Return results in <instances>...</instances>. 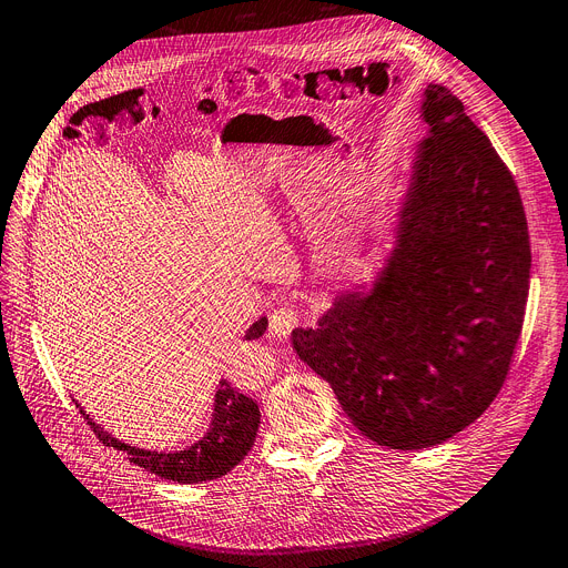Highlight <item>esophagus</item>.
<instances>
[{
    "instance_id": "esophagus-1",
    "label": "esophagus",
    "mask_w": 568,
    "mask_h": 568,
    "mask_svg": "<svg viewBox=\"0 0 568 568\" xmlns=\"http://www.w3.org/2000/svg\"><path fill=\"white\" fill-rule=\"evenodd\" d=\"M298 320H301V315H298V311L294 306H290V304L281 306L270 317V331L274 335H278V337H285V335H290L298 326Z\"/></svg>"
}]
</instances>
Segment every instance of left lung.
<instances>
[{"label":"left lung","instance_id":"1","mask_svg":"<svg viewBox=\"0 0 568 568\" xmlns=\"http://www.w3.org/2000/svg\"><path fill=\"white\" fill-rule=\"evenodd\" d=\"M423 119L388 267L369 294H339L317 328L292 331L356 429L390 449L438 445L498 397L530 290L511 171L449 89H425Z\"/></svg>","mask_w":568,"mask_h":568}]
</instances>
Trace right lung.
Masks as SVG:
<instances>
[{
	"label": "right lung",
	"mask_w": 568,
	"mask_h": 568,
	"mask_svg": "<svg viewBox=\"0 0 568 568\" xmlns=\"http://www.w3.org/2000/svg\"><path fill=\"white\" fill-rule=\"evenodd\" d=\"M264 331H267V317L257 320L246 331V339H255ZM219 386L221 388L216 390L210 432L199 443L180 452H150L111 438L89 418L78 402L74 404L82 410L87 425L93 429L98 440L106 447L121 449L130 464L141 466L148 473H155L164 479H173L180 484H199L231 473L248 455L260 425L257 402L240 393V388L231 386L229 382H221Z\"/></svg>",
	"instance_id": "obj_1"
}]
</instances>
